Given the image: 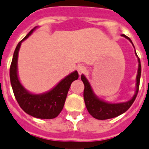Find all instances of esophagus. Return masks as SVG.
Segmentation results:
<instances>
[{"mask_svg":"<svg viewBox=\"0 0 149 149\" xmlns=\"http://www.w3.org/2000/svg\"><path fill=\"white\" fill-rule=\"evenodd\" d=\"M77 70H78V73H79V74H84V73L86 72V67L84 66V65H78V67H77Z\"/></svg>","mask_w":149,"mask_h":149,"instance_id":"1","label":"esophagus"}]
</instances>
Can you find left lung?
Returning <instances> with one entry per match:
<instances>
[{"label": "left lung", "instance_id": "left-lung-1", "mask_svg": "<svg viewBox=\"0 0 149 149\" xmlns=\"http://www.w3.org/2000/svg\"><path fill=\"white\" fill-rule=\"evenodd\" d=\"M125 38H127L132 42L130 38L125 35H122ZM134 46V45H133ZM136 54V52H135ZM137 56V54H136ZM139 60V69H138L137 74V83H136V92L132 98L126 102L122 103H108L98 99L94 94L93 91L91 88L89 82L88 81L84 75H81V80L84 84V102L86 105L87 110L89 112V114L97 120H107L116 117L120 115L123 114L127 110L131 107L133 102H134L137 97L139 88V81H140V75H141V65L140 61Z\"/></svg>", "mask_w": 149, "mask_h": 149}]
</instances>
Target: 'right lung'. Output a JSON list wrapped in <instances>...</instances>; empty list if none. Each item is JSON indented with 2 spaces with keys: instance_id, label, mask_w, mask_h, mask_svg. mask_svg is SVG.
<instances>
[{
  "instance_id": "right-lung-1",
  "label": "right lung",
  "mask_w": 149,
  "mask_h": 149,
  "mask_svg": "<svg viewBox=\"0 0 149 149\" xmlns=\"http://www.w3.org/2000/svg\"><path fill=\"white\" fill-rule=\"evenodd\" d=\"M36 27L18 43L15 50L10 68V79L12 89L19 105L27 114L39 119H53L62 111L68 91L73 81L79 78L77 71L71 73L59 83L53 89L42 94H33L22 86L17 74L18 54L22 42L29 37Z\"/></svg>"
}]
</instances>
